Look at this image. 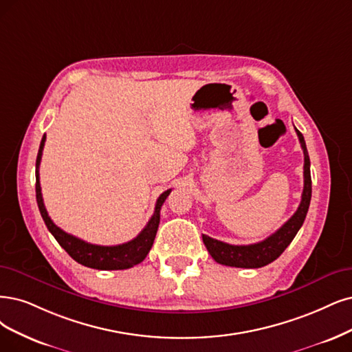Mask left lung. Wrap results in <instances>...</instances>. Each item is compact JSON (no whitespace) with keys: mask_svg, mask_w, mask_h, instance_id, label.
<instances>
[{"mask_svg":"<svg viewBox=\"0 0 352 352\" xmlns=\"http://www.w3.org/2000/svg\"><path fill=\"white\" fill-rule=\"evenodd\" d=\"M296 129V127H294ZM296 133L300 140V145L305 155V187L302 192V201L298 204L296 213L285 222L277 232L272 233L267 239L252 243V245H230L222 241L213 239L207 235H203V242L207 251L212 255L216 263L238 267V268H261L276 259L284 252V250L292 243L297 235L298 229L302 228L311 199V178H310V160L306 148V142L303 135L296 129Z\"/></svg>","mask_w":352,"mask_h":352,"instance_id":"left-lung-1","label":"left lung"}]
</instances>
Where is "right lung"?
I'll use <instances>...</instances> for the list:
<instances>
[{
    "instance_id": "add662e5",
    "label": "right lung",
    "mask_w": 352,
    "mask_h": 352,
    "mask_svg": "<svg viewBox=\"0 0 352 352\" xmlns=\"http://www.w3.org/2000/svg\"><path fill=\"white\" fill-rule=\"evenodd\" d=\"M45 140L46 135L42 138L41 142V148H38L37 152V160H36V200L38 210H41V214L45 220V225L47 226L49 232L55 236L58 243L62 246V248L67 251L78 264L85 265L88 268H96V270H126V268H132L138 264H140L143 259L146 258L149 254L153 239L156 236V230H158L160 226V217H161V207L166 197L171 192V188L164 191L161 196L156 200L155 204V212L152 217L149 219L148 225L143 228V230L139 233V235L122 245H114V246H102V245H94V243H88L80 238H76L74 235H69L60 228H58L52 219L49 217L46 207L43 203L42 197V188H41V181H38V165H41L42 160V152L45 146Z\"/></svg>"
}]
</instances>
